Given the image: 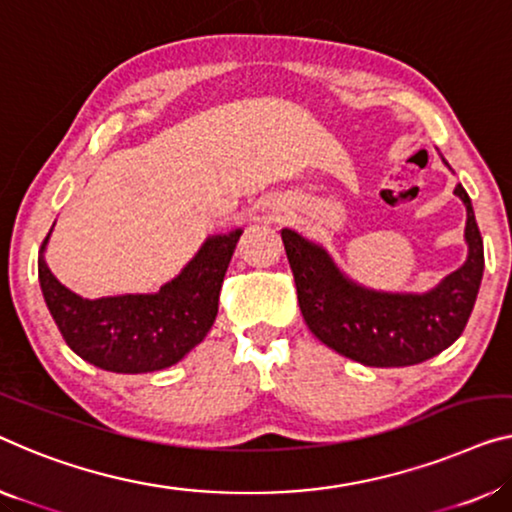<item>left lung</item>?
Wrapping results in <instances>:
<instances>
[{"instance_id":"obj_1","label":"left lung","mask_w":512,"mask_h":512,"mask_svg":"<svg viewBox=\"0 0 512 512\" xmlns=\"http://www.w3.org/2000/svg\"><path fill=\"white\" fill-rule=\"evenodd\" d=\"M455 195L467 207L464 239L469 257L425 294H388L342 276L324 248L282 230L296 294L308 329L326 347L372 368H402L437 356L460 338L483 280V236L460 183Z\"/></svg>"}]
</instances>
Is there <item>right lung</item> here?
I'll return each mask as SVG.
<instances>
[{"instance_id": "add662e5", "label": "right lung", "mask_w": 512, "mask_h": 512, "mask_svg": "<svg viewBox=\"0 0 512 512\" xmlns=\"http://www.w3.org/2000/svg\"><path fill=\"white\" fill-rule=\"evenodd\" d=\"M239 236L241 230L211 236L193 262L158 294L96 301L82 299L61 285L45 259L38 257L43 299L66 345L96 368L124 375L170 368L200 345L216 322L220 287Z\"/></svg>"}]
</instances>
